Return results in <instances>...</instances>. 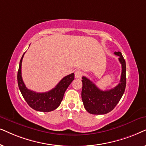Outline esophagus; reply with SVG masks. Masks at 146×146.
<instances>
[{"label":"esophagus","instance_id":"esophagus-1","mask_svg":"<svg viewBox=\"0 0 146 146\" xmlns=\"http://www.w3.org/2000/svg\"><path fill=\"white\" fill-rule=\"evenodd\" d=\"M82 72L80 70H76L75 71V77L77 79H80L81 77H82Z\"/></svg>","mask_w":146,"mask_h":146}]
</instances>
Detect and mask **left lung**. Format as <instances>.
<instances>
[{
    "label": "left lung",
    "instance_id": "obj_1",
    "mask_svg": "<svg viewBox=\"0 0 146 146\" xmlns=\"http://www.w3.org/2000/svg\"><path fill=\"white\" fill-rule=\"evenodd\" d=\"M119 56V61L121 64V75L120 82L117 86L110 90L102 91L87 77H82L81 98L83 106L89 113L102 115L110 112L115 108L121 100L125 91L126 85V65L121 53L115 52Z\"/></svg>",
    "mask_w": 146,
    "mask_h": 146
}]
</instances>
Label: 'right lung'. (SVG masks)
<instances>
[{"instance_id":"add662e5","label":"right lung","mask_w":146,"mask_h":146,"mask_svg":"<svg viewBox=\"0 0 146 146\" xmlns=\"http://www.w3.org/2000/svg\"><path fill=\"white\" fill-rule=\"evenodd\" d=\"M23 54L19 63V67L17 74L18 85L21 94L31 108L38 111L48 112L55 110L60 106L63 100L64 93L67 90L71 83L74 80V73L67 75L60 81L55 88L44 93H36L27 89L25 86L21 75V64Z\"/></svg>"}]
</instances>
